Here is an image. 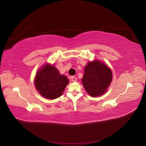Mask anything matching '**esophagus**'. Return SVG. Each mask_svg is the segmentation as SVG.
<instances>
[{
  "mask_svg": "<svg viewBox=\"0 0 146 146\" xmlns=\"http://www.w3.org/2000/svg\"><path fill=\"white\" fill-rule=\"evenodd\" d=\"M70 78H71V81H72V82H76V80H77L75 76H71V77H70Z\"/></svg>",
  "mask_w": 146,
  "mask_h": 146,
  "instance_id": "esophagus-1",
  "label": "esophagus"
}]
</instances>
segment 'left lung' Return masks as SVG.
I'll return each mask as SVG.
<instances>
[{
    "instance_id": "8db88e82",
    "label": "left lung",
    "mask_w": 146,
    "mask_h": 146,
    "mask_svg": "<svg viewBox=\"0 0 146 146\" xmlns=\"http://www.w3.org/2000/svg\"><path fill=\"white\" fill-rule=\"evenodd\" d=\"M112 78V73L106 64L98 60L89 62L85 67L82 83L92 97H98L106 92Z\"/></svg>"
}]
</instances>
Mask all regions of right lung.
<instances>
[{
  "instance_id": "1",
  "label": "right lung",
  "mask_w": 146,
  "mask_h": 146,
  "mask_svg": "<svg viewBox=\"0 0 146 146\" xmlns=\"http://www.w3.org/2000/svg\"><path fill=\"white\" fill-rule=\"evenodd\" d=\"M68 82L67 77L61 75L53 65L46 64L37 72L35 84L42 97L51 100L63 94Z\"/></svg>"
}]
</instances>
